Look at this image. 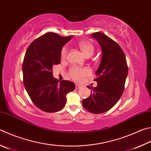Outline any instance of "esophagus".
I'll list each match as a JSON object with an SVG mask.
<instances>
[{
	"label": "esophagus",
	"mask_w": 151,
	"mask_h": 151,
	"mask_svg": "<svg viewBox=\"0 0 151 151\" xmlns=\"http://www.w3.org/2000/svg\"><path fill=\"white\" fill-rule=\"evenodd\" d=\"M75 88H76V89H80L81 88H82V86H81V85H80V84H75Z\"/></svg>",
	"instance_id": "34e87169"
}]
</instances>
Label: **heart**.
I'll return each instance as SVG.
<instances>
[{
  "label": "heart",
  "mask_w": 151,
  "mask_h": 151,
  "mask_svg": "<svg viewBox=\"0 0 151 151\" xmlns=\"http://www.w3.org/2000/svg\"><path fill=\"white\" fill-rule=\"evenodd\" d=\"M78 46L86 57L91 56L94 53V47L91 43L87 41H82L78 43ZM67 47H63L61 51V59L64 60L67 56ZM90 70L87 68H80L73 67L69 70V76L73 80L75 81H81L85 76L89 75Z\"/></svg>",
  "instance_id": "b5f03b06"
}]
</instances>
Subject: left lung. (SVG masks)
Here are the masks:
<instances>
[{
  "label": "left lung",
  "mask_w": 151,
  "mask_h": 151,
  "mask_svg": "<svg viewBox=\"0 0 151 151\" xmlns=\"http://www.w3.org/2000/svg\"><path fill=\"white\" fill-rule=\"evenodd\" d=\"M96 40L102 50V58L96 72L97 86L91 88L90 96L82 101L84 108L93 114H98L110 109L118 102L124 90L128 75L125 54L122 48L103 33L91 34Z\"/></svg>",
  "instance_id": "1"
}]
</instances>
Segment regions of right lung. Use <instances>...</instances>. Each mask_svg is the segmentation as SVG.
Listing matches in <instances>:
<instances>
[{"instance_id": "right-lung-1", "label": "right lung", "mask_w": 151, "mask_h": 151, "mask_svg": "<svg viewBox=\"0 0 151 151\" xmlns=\"http://www.w3.org/2000/svg\"><path fill=\"white\" fill-rule=\"evenodd\" d=\"M73 37L46 33L34 40L26 52L22 65L24 85L33 103L43 111L61 110L67 102V94L75 88L71 81L59 83L52 72L54 65L61 62L63 47Z\"/></svg>"}]
</instances>
